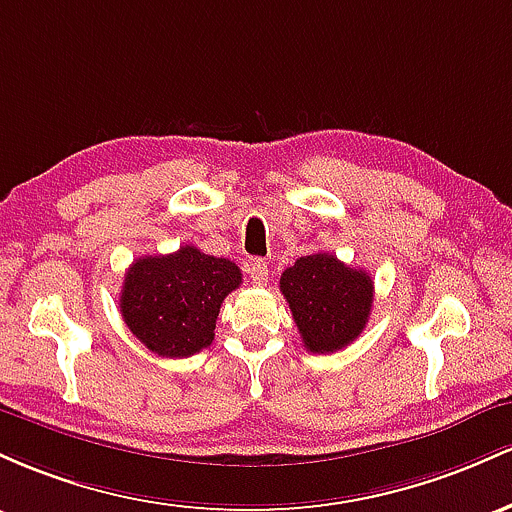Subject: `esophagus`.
Here are the masks:
<instances>
[{
	"mask_svg": "<svg viewBox=\"0 0 512 512\" xmlns=\"http://www.w3.org/2000/svg\"><path fill=\"white\" fill-rule=\"evenodd\" d=\"M268 273H271V268H268V263L263 261V258H254V261L249 263V275L251 280H254V285H266Z\"/></svg>",
	"mask_w": 512,
	"mask_h": 512,
	"instance_id": "obj_1",
	"label": "esophagus"
}]
</instances>
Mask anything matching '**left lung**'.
I'll return each mask as SVG.
<instances>
[{"label": "left lung", "mask_w": 512, "mask_h": 512, "mask_svg": "<svg viewBox=\"0 0 512 512\" xmlns=\"http://www.w3.org/2000/svg\"><path fill=\"white\" fill-rule=\"evenodd\" d=\"M280 292L290 304L304 348L312 353H336L353 343L375 300L370 275L324 251L297 258L280 275Z\"/></svg>", "instance_id": "1"}]
</instances>
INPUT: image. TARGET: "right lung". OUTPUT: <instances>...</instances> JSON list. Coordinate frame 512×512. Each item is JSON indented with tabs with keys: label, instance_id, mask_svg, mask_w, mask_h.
Here are the masks:
<instances>
[{
	"label": "right lung",
	"instance_id": "right-lung-1",
	"mask_svg": "<svg viewBox=\"0 0 512 512\" xmlns=\"http://www.w3.org/2000/svg\"><path fill=\"white\" fill-rule=\"evenodd\" d=\"M239 285L237 263L181 246L132 263L120 290V314L152 353L188 358L210 346L222 300Z\"/></svg>",
	"mask_w": 512,
	"mask_h": 512
}]
</instances>
